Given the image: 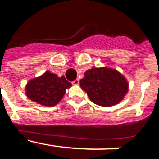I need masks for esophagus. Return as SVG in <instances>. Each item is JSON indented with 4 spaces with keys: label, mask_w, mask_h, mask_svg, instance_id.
<instances>
[{
    "label": "esophagus",
    "mask_w": 159,
    "mask_h": 159,
    "mask_svg": "<svg viewBox=\"0 0 159 159\" xmlns=\"http://www.w3.org/2000/svg\"><path fill=\"white\" fill-rule=\"evenodd\" d=\"M79 84H80V80H79V79H76L75 80H74L72 82L73 85H78Z\"/></svg>",
    "instance_id": "1"
}]
</instances>
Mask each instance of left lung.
Here are the masks:
<instances>
[{
  "mask_svg": "<svg viewBox=\"0 0 159 159\" xmlns=\"http://www.w3.org/2000/svg\"><path fill=\"white\" fill-rule=\"evenodd\" d=\"M80 85L90 100L102 107H112L124 99L129 84L123 74L111 67H92L84 73Z\"/></svg>",
  "mask_w": 159,
  "mask_h": 159,
  "instance_id": "1",
  "label": "left lung"
}]
</instances>
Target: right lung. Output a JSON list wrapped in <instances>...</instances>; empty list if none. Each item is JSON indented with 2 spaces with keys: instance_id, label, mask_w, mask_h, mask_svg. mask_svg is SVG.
<instances>
[{
  "instance_id": "obj_1",
  "label": "right lung",
  "mask_w": 159,
  "mask_h": 159,
  "mask_svg": "<svg viewBox=\"0 0 159 159\" xmlns=\"http://www.w3.org/2000/svg\"><path fill=\"white\" fill-rule=\"evenodd\" d=\"M71 86V83L64 75L59 77L57 74L47 71L27 83L25 94L33 102L45 107H53L63 99L66 89Z\"/></svg>"
}]
</instances>
